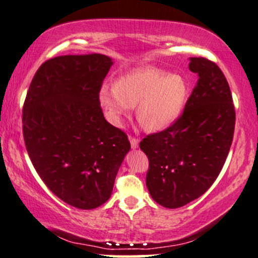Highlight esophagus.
Segmentation results:
<instances>
[{"mask_svg":"<svg viewBox=\"0 0 258 258\" xmlns=\"http://www.w3.org/2000/svg\"><path fill=\"white\" fill-rule=\"evenodd\" d=\"M130 143H131V147L133 150H136L139 146V139H136V138H130Z\"/></svg>","mask_w":258,"mask_h":258,"instance_id":"obj_1","label":"esophagus"}]
</instances>
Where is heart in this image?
Listing matches in <instances>:
<instances>
[{"label": "heart", "mask_w": 258, "mask_h": 258, "mask_svg": "<svg viewBox=\"0 0 258 258\" xmlns=\"http://www.w3.org/2000/svg\"><path fill=\"white\" fill-rule=\"evenodd\" d=\"M188 92V83L181 75L146 65L121 76L115 85H101L98 101L115 127H120L136 106V117L144 128L158 132L180 117Z\"/></svg>", "instance_id": "obj_1"}]
</instances>
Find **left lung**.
<instances>
[{
	"mask_svg": "<svg viewBox=\"0 0 258 258\" xmlns=\"http://www.w3.org/2000/svg\"><path fill=\"white\" fill-rule=\"evenodd\" d=\"M189 70L198 82L183 113L168 128L140 143L150 161L147 189L166 208H180L208 190L234 136L233 97L222 71L202 57L189 58Z\"/></svg>",
	"mask_w": 258,
	"mask_h": 258,
	"instance_id": "left-lung-1",
	"label": "left lung"
}]
</instances>
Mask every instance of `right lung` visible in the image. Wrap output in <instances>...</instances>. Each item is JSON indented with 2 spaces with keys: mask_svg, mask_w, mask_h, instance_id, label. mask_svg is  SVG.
I'll use <instances>...</instances> for the list:
<instances>
[{
  "mask_svg": "<svg viewBox=\"0 0 258 258\" xmlns=\"http://www.w3.org/2000/svg\"><path fill=\"white\" fill-rule=\"evenodd\" d=\"M112 65L100 53L51 58L36 72L24 101L23 137L32 165L56 197L78 209L110 199L131 150L98 101Z\"/></svg>",
  "mask_w": 258,
  "mask_h": 258,
  "instance_id": "right-lung-1",
  "label": "right lung"
}]
</instances>
